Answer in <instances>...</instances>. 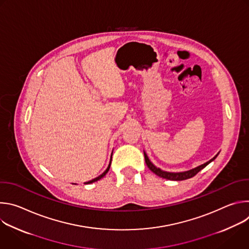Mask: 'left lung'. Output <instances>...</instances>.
Returning a JSON list of instances; mask_svg holds the SVG:
<instances>
[{
    "label": "left lung",
    "mask_w": 249,
    "mask_h": 249,
    "mask_svg": "<svg viewBox=\"0 0 249 249\" xmlns=\"http://www.w3.org/2000/svg\"><path fill=\"white\" fill-rule=\"evenodd\" d=\"M144 156H145V161H146L148 167H149L155 174H157V175H159V176H160V177H162V178H165V179L179 181V180H185V179L191 178V177H193L194 175H196L201 169H203L205 166H207L211 161L214 160L217 158L218 155H217L216 157L213 158L212 160H210L209 161H207V162H205V163H203V164H201V165H199V166H197V167H195V168H193V169H190V170H188V171H184V172H167V171H163V170H161V169L156 167V166L150 161V160H149V158H148V156H147L146 153H144Z\"/></svg>",
    "instance_id": "obj_1"
}]
</instances>
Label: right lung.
I'll return each mask as SVG.
<instances>
[{
	"instance_id": "obj_1",
	"label": "right lung",
	"mask_w": 249,
	"mask_h": 249,
	"mask_svg": "<svg viewBox=\"0 0 249 249\" xmlns=\"http://www.w3.org/2000/svg\"><path fill=\"white\" fill-rule=\"evenodd\" d=\"M111 159H112V155H111ZM110 164H111V161H110V163H109V165H108V167L106 168V170L102 173V174H100L99 176H97L96 178H94V179H91V180H89V181H88V182H86V184H90V183H92V182H95V181H97V180H99V179H101L102 177L108 172V170H109V168H110Z\"/></svg>"
}]
</instances>
